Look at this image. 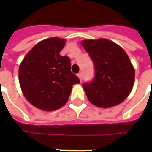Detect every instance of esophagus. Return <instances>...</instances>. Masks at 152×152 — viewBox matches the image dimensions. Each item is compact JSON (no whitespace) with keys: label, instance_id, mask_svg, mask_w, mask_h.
<instances>
[{"label":"esophagus","instance_id":"1","mask_svg":"<svg viewBox=\"0 0 152 152\" xmlns=\"http://www.w3.org/2000/svg\"><path fill=\"white\" fill-rule=\"evenodd\" d=\"M77 76H78V77H79L80 80V81H81V80H82V76H83L82 72H80V73H78V74H77Z\"/></svg>","mask_w":152,"mask_h":152}]
</instances>
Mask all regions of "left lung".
I'll return each instance as SVG.
<instances>
[{
    "instance_id": "obj_1",
    "label": "left lung",
    "mask_w": 152,
    "mask_h": 152,
    "mask_svg": "<svg viewBox=\"0 0 152 152\" xmlns=\"http://www.w3.org/2000/svg\"><path fill=\"white\" fill-rule=\"evenodd\" d=\"M94 66V78L84 83L89 102L108 108L118 105L129 95L134 87V68L127 53L121 46L107 39L83 40Z\"/></svg>"
}]
</instances>
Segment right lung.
<instances>
[{
    "mask_svg": "<svg viewBox=\"0 0 152 152\" xmlns=\"http://www.w3.org/2000/svg\"><path fill=\"white\" fill-rule=\"evenodd\" d=\"M64 39L41 40L22 61L18 79L23 95L31 104L43 111H55L69 99L73 85L80 83L71 72V60L60 55Z\"/></svg>",
    "mask_w": 152,
    "mask_h": 152,
    "instance_id": "add662e5",
    "label": "right lung"
}]
</instances>
